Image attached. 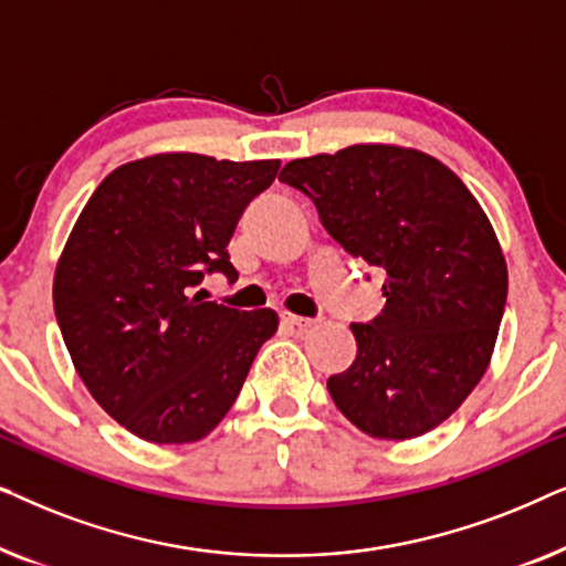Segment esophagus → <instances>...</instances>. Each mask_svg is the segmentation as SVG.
<instances>
[{"mask_svg":"<svg viewBox=\"0 0 566 566\" xmlns=\"http://www.w3.org/2000/svg\"><path fill=\"white\" fill-rule=\"evenodd\" d=\"M281 319L289 324V327H296V329H308L314 327V319H308V316H298V314H291V312H283Z\"/></svg>","mask_w":566,"mask_h":566,"instance_id":"34e87169","label":"esophagus"}]
</instances>
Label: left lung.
I'll return each instance as SVG.
<instances>
[{
  "instance_id": "8db88e82",
  "label": "left lung",
  "mask_w": 566,
  "mask_h": 566,
  "mask_svg": "<svg viewBox=\"0 0 566 566\" xmlns=\"http://www.w3.org/2000/svg\"><path fill=\"white\" fill-rule=\"evenodd\" d=\"M277 180L386 275L381 314L350 324L358 355L327 378L332 401L370 438L438 428L484 376L505 312L507 265L482 206L443 161L386 144L293 159Z\"/></svg>"
}]
</instances>
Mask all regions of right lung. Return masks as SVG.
I'll return each mask as SVG.
<instances>
[{
    "label": "right lung",
    "instance_id": "1",
    "mask_svg": "<svg viewBox=\"0 0 566 566\" xmlns=\"http://www.w3.org/2000/svg\"><path fill=\"white\" fill-rule=\"evenodd\" d=\"M277 159L157 154L99 182L53 277V308L74 368L113 420L149 443H196L234 405L275 335L273 308L239 312L198 285L229 283V239Z\"/></svg>",
    "mask_w": 566,
    "mask_h": 566
}]
</instances>
